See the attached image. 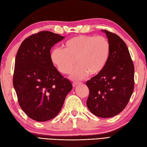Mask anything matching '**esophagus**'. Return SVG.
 Instances as JSON below:
<instances>
[{
  "mask_svg": "<svg viewBox=\"0 0 147 147\" xmlns=\"http://www.w3.org/2000/svg\"><path fill=\"white\" fill-rule=\"evenodd\" d=\"M79 84H81V83L80 82H73V87H76V86H77Z\"/></svg>",
  "mask_w": 147,
  "mask_h": 147,
  "instance_id": "obj_1",
  "label": "esophagus"
}]
</instances>
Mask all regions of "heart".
<instances>
[{
  "label": "heart",
  "mask_w": 147,
  "mask_h": 147,
  "mask_svg": "<svg viewBox=\"0 0 147 147\" xmlns=\"http://www.w3.org/2000/svg\"><path fill=\"white\" fill-rule=\"evenodd\" d=\"M51 51V59L60 73L69 74L70 78L80 80L90 74L100 73L107 63L110 54V44L102 36L82 35L71 37L62 45Z\"/></svg>",
  "instance_id": "b5f03b06"
}]
</instances>
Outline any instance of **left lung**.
<instances>
[{"label":"left lung","instance_id":"left-lung-1","mask_svg":"<svg viewBox=\"0 0 147 147\" xmlns=\"http://www.w3.org/2000/svg\"><path fill=\"white\" fill-rule=\"evenodd\" d=\"M110 44V57L100 73L86 82L88 110L100 118L117 115L127 106L134 90V67L125 42L117 34L102 30Z\"/></svg>","mask_w":147,"mask_h":147}]
</instances>
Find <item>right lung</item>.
I'll return each instance as SVG.
<instances>
[{
	"label": "right lung",
	"mask_w": 147,
	"mask_h": 147,
	"mask_svg": "<svg viewBox=\"0 0 147 147\" xmlns=\"http://www.w3.org/2000/svg\"><path fill=\"white\" fill-rule=\"evenodd\" d=\"M64 36L41 31L26 38L17 52L13 86L26 115L37 122L55 117L72 90L69 80L53 65L50 50Z\"/></svg>",
	"instance_id": "add662e5"
}]
</instances>
